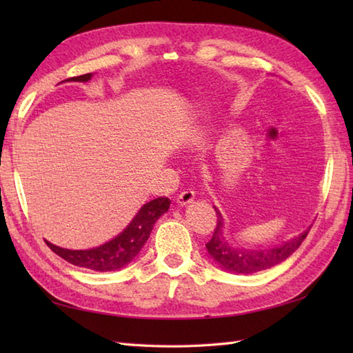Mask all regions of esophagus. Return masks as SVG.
I'll use <instances>...</instances> for the list:
<instances>
[{
  "label": "esophagus",
  "instance_id": "obj_1",
  "mask_svg": "<svg viewBox=\"0 0 353 353\" xmlns=\"http://www.w3.org/2000/svg\"><path fill=\"white\" fill-rule=\"evenodd\" d=\"M177 203L179 205H188V203H191V201L194 200V191H191V190H185V191H182L181 194H179L177 196Z\"/></svg>",
  "mask_w": 353,
  "mask_h": 353
}]
</instances>
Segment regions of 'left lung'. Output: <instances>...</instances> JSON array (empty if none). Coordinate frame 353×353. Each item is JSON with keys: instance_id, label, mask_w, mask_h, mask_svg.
<instances>
[{"instance_id": "8db88e82", "label": "left lung", "mask_w": 353, "mask_h": 353, "mask_svg": "<svg viewBox=\"0 0 353 353\" xmlns=\"http://www.w3.org/2000/svg\"><path fill=\"white\" fill-rule=\"evenodd\" d=\"M216 226L212 234L211 241L206 243V249L209 254L219 262V264L232 273H243L250 274L254 272H261V270H267L273 265L281 264L282 261L290 258L294 253L301 244L305 241V238L308 236L310 229L305 230L296 238H292L291 241L283 243L273 249H234L230 247L226 239L223 238V216L216 211Z\"/></svg>"}]
</instances>
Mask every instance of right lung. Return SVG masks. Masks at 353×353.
Listing matches in <instances>:
<instances>
[{
    "instance_id": "right-lung-1",
    "label": "right lung",
    "mask_w": 353,
    "mask_h": 353,
    "mask_svg": "<svg viewBox=\"0 0 353 353\" xmlns=\"http://www.w3.org/2000/svg\"><path fill=\"white\" fill-rule=\"evenodd\" d=\"M91 76L92 74L89 72L83 74V76L70 77L66 80L88 81L91 79ZM168 208L170 199L167 197H157L152 201H148V203L141 208V211L130 221L129 226H127L117 238L91 250H68L51 244L48 241L45 243H47V245L52 252L63 258L65 261L71 262L72 265L95 270V272H115V270H119L129 264V262L141 252L142 247L147 243L150 234H152V229L156 220L159 219L162 214L167 212Z\"/></svg>"
}]
</instances>
